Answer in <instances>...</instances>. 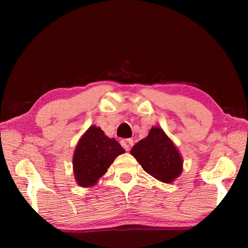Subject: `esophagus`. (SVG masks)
I'll use <instances>...</instances> for the list:
<instances>
[{
  "label": "esophagus",
  "instance_id": "obj_1",
  "mask_svg": "<svg viewBox=\"0 0 248 248\" xmlns=\"http://www.w3.org/2000/svg\"><path fill=\"white\" fill-rule=\"evenodd\" d=\"M120 143L124 146V149L125 151H129L130 149H131V146L133 145V140L132 139H124L120 141Z\"/></svg>",
  "mask_w": 248,
  "mask_h": 248
}]
</instances>
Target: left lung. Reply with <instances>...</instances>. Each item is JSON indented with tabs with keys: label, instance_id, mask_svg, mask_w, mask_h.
I'll return each instance as SVG.
<instances>
[{
	"label": "left lung",
	"instance_id": "8db88e82",
	"mask_svg": "<svg viewBox=\"0 0 248 248\" xmlns=\"http://www.w3.org/2000/svg\"><path fill=\"white\" fill-rule=\"evenodd\" d=\"M146 173L162 183H173L183 171V157L174 142L159 127H152L148 137L130 151Z\"/></svg>",
	"mask_w": 248,
	"mask_h": 248
}]
</instances>
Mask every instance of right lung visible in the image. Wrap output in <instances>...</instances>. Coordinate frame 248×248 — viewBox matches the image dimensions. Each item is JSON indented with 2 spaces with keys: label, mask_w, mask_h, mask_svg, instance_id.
I'll use <instances>...</instances> for the list:
<instances>
[{
  "label": "right lung",
  "mask_w": 248,
  "mask_h": 248,
  "mask_svg": "<svg viewBox=\"0 0 248 248\" xmlns=\"http://www.w3.org/2000/svg\"><path fill=\"white\" fill-rule=\"evenodd\" d=\"M125 151L99 127L91 125L79 138L73 154V173L79 187H92L107 173L115 158Z\"/></svg>",
  "instance_id": "right-lung-1"
}]
</instances>
